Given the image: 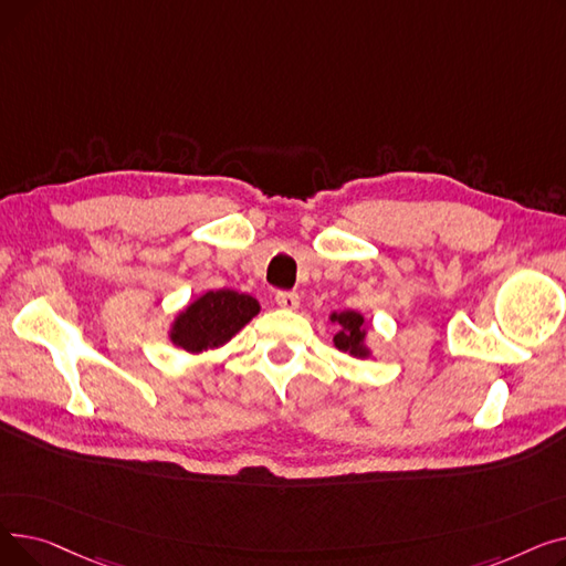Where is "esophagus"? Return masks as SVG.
Instances as JSON below:
<instances>
[{
  "label": "esophagus",
  "mask_w": 566,
  "mask_h": 566,
  "mask_svg": "<svg viewBox=\"0 0 566 566\" xmlns=\"http://www.w3.org/2000/svg\"><path fill=\"white\" fill-rule=\"evenodd\" d=\"M275 303H277L282 310H298L301 298H298V293H293V291H280V293L275 295Z\"/></svg>",
  "instance_id": "esophagus-1"
}]
</instances>
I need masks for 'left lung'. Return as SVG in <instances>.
Returning <instances> with one entry per match:
<instances>
[{"mask_svg": "<svg viewBox=\"0 0 566 566\" xmlns=\"http://www.w3.org/2000/svg\"><path fill=\"white\" fill-rule=\"evenodd\" d=\"M331 321L339 325L337 335L333 337L335 346L344 353H350L353 358H369V348H367V325L365 316L360 312H335L331 314Z\"/></svg>", "mask_w": 566, "mask_h": 566, "instance_id": "8db88e82", "label": "left lung"}]
</instances>
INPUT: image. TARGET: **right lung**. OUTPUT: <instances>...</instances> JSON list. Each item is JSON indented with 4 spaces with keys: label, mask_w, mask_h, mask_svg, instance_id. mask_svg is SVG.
Listing matches in <instances>:
<instances>
[{
    "label": "right lung",
    "mask_w": 566,
    "mask_h": 566,
    "mask_svg": "<svg viewBox=\"0 0 566 566\" xmlns=\"http://www.w3.org/2000/svg\"><path fill=\"white\" fill-rule=\"evenodd\" d=\"M259 303L248 293L231 289L206 291L184 312H178L169 339L188 353H203L224 346L238 331L259 314Z\"/></svg>",
    "instance_id": "1"
}]
</instances>
